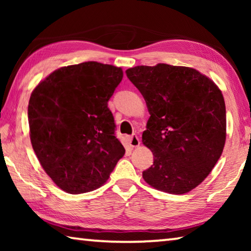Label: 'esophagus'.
<instances>
[{
  "instance_id": "esophagus-1",
  "label": "esophagus",
  "mask_w": 251,
  "mask_h": 251,
  "mask_svg": "<svg viewBox=\"0 0 251 251\" xmlns=\"http://www.w3.org/2000/svg\"><path fill=\"white\" fill-rule=\"evenodd\" d=\"M128 142H129V145L131 147H137V146H139V144H141V141H139V138L137 137V135L129 136Z\"/></svg>"
}]
</instances>
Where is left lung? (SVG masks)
<instances>
[{
	"mask_svg": "<svg viewBox=\"0 0 251 251\" xmlns=\"http://www.w3.org/2000/svg\"><path fill=\"white\" fill-rule=\"evenodd\" d=\"M151 114L143 143L154 164L143 172L148 185L181 195L215 167L226 141V106L216 84L185 66L157 64L126 71Z\"/></svg>",
	"mask_w": 251,
	"mask_h": 251,
	"instance_id": "1",
	"label": "left lung"
}]
</instances>
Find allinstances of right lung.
I'll return each instance as SVG.
<instances>
[{"label": "right lung", "mask_w": 251, "mask_h": 251, "mask_svg": "<svg viewBox=\"0 0 251 251\" xmlns=\"http://www.w3.org/2000/svg\"><path fill=\"white\" fill-rule=\"evenodd\" d=\"M122 78L121 67L85 62L54 71L32 93L27 117L33 150L66 193L99 188L125 154L107 104Z\"/></svg>", "instance_id": "obj_1"}]
</instances>
